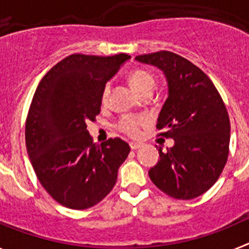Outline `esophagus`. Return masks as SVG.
Listing matches in <instances>:
<instances>
[{"label": "esophagus", "instance_id": "obj_1", "mask_svg": "<svg viewBox=\"0 0 249 249\" xmlns=\"http://www.w3.org/2000/svg\"><path fill=\"white\" fill-rule=\"evenodd\" d=\"M129 147H131V149H138L141 147V144L136 143V142H131V143H129Z\"/></svg>", "mask_w": 249, "mask_h": 249}]
</instances>
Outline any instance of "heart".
Returning a JSON list of instances; mask_svg holds the SVG:
<instances>
[{"label": "heart", "instance_id": "obj_1", "mask_svg": "<svg viewBox=\"0 0 249 249\" xmlns=\"http://www.w3.org/2000/svg\"><path fill=\"white\" fill-rule=\"evenodd\" d=\"M131 83L138 93H141L146 89H155L156 87L155 77L152 76L149 72L143 71V70H138V71H135L132 73ZM109 91H111V83L107 82L102 91L103 101L107 100ZM147 122H148V118L144 117V116H123L118 121L117 126L118 129L123 132L124 135L136 138L141 135V127L147 124Z\"/></svg>", "mask_w": 249, "mask_h": 249}]
</instances>
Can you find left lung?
Returning <instances> with one entry per match:
<instances>
[{"instance_id": "1", "label": "left lung", "mask_w": 249, "mask_h": 249, "mask_svg": "<svg viewBox=\"0 0 249 249\" xmlns=\"http://www.w3.org/2000/svg\"><path fill=\"white\" fill-rule=\"evenodd\" d=\"M163 72L168 97L157 128L175 144L149 169L151 181L177 199H192L215 183L230 152V117L221 94L201 68L169 51L136 57Z\"/></svg>"}]
</instances>
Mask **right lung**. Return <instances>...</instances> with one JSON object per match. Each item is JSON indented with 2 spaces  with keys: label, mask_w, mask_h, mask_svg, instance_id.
Listing matches in <instances>:
<instances>
[{
  "label": "right lung",
  "mask_w": 249,
  "mask_h": 249,
  "mask_svg": "<svg viewBox=\"0 0 249 249\" xmlns=\"http://www.w3.org/2000/svg\"><path fill=\"white\" fill-rule=\"evenodd\" d=\"M129 58L71 54L37 86L26 120V147L38 181L62 206L93 207L116 184L131 148L121 138L93 143L87 122L100 113L107 81Z\"/></svg>",
  "instance_id": "right-lung-1"
}]
</instances>
